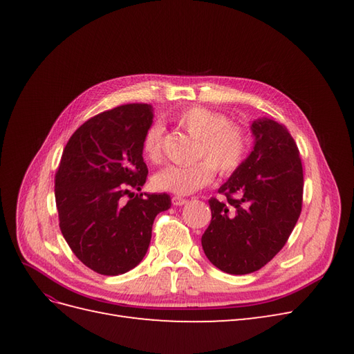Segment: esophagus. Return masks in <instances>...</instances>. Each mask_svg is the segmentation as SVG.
I'll list each match as a JSON object with an SVG mask.
<instances>
[{
  "label": "esophagus",
  "instance_id": "esophagus-1",
  "mask_svg": "<svg viewBox=\"0 0 354 354\" xmlns=\"http://www.w3.org/2000/svg\"><path fill=\"white\" fill-rule=\"evenodd\" d=\"M171 202H173V205H176V207H181V205H185V203H187V199L181 198V196H174L173 199H171Z\"/></svg>",
  "mask_w": 354,
  "mask_h": 354
}]
</instances>
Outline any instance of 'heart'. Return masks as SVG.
<instances>
[{
    "instance_id": "obj_1",
    "label": "heart",
    "mask_w": 354,
    "mask_h": 354,
    "mask_svg": "<svg viewBox=\"0 0 354 354\" xmlns=\"http://www.w3.org/2000/svg\"><path fill=\"white\" fill-rule=\"evenodd\" d=\"M173 122L196 140L195 159L198 162L177 167L169 165L153 177L156 189L174 195H190L209 185L214 169L221 177L233 176L243 165L251 149V137L246 128L218 111L203 106H190L173 115ZM164 128L155 124L147 128L142 142V152L151 162L162 158Z\"/></svg>"
}]
</instances>
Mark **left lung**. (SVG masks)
Returning a JSON list of instances; mask_svg holds the SVG:
<instances>
[{
  "instance_id": "8db88e82",
  "label": "left lung",
  "mask_w": 354,
  "mask_h": 354,
  "mask_svg": "<svg viewBox=\"0 0 354 354\" xmlns=\"http://www.w3.org/2000/svg\"><path fill=\"white\" fill-rule=\"evenodd\" d=\"M254 151L211 198V223L202 234L208 260L230 274L260 270L279 252L303 208V164L283 124L257 120Z\"/></svg>"
}]
</instances>
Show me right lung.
Here are the masks:
<instances>
[{"mask_svg":"<svg viewBox=\"0 0 354 354\" xmlns=\"http://www.w3.org/2000/svg\"><path fill=\"white\" fill-rule=\"evenodd\" d=\"M151 104L130 103L85 121L63 149L55 177L59 226L88 269L116 276L143 260L167 194H134L147 178L142 142ZM129 199L127 200L126 198Z\"/></svg>","mask_w":354,"mask_h":354,"instance_id":"right-lung-1","label":"right lung"}]
</instances>
